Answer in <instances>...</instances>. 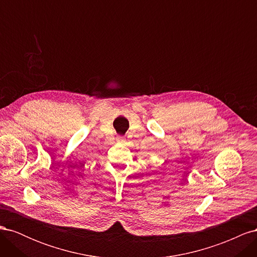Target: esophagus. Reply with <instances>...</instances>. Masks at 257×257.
Segmentation results:
<instances>
[{"mask_svg":"<svg viewBox=\"0 0 257 257\" xmlns=\"http://www.w3.org/2000/svg\"><path fill=\"white\" fill-rule=\"evenodd\" d=\"M118 142H120V143H124L125 141H124V138H118Z\"/></svg>","mask_w":257,"mask_h":257,"instance_id":"34e87169","label":"esophagus"}]
</instances>
